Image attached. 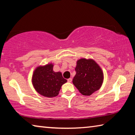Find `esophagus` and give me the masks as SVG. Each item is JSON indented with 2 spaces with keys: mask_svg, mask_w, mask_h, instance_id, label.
<instances>
[{
  "mask_svg": "<svg viewBox=\"0 0 135 135\" xmlns=\"http://www.w3.org/2000/svg\"><path fill=\"white\" fill-rule=\"evenodd\" d=\"M67 81H68V82H69V83H71V82L72 81V79H71V78L68 79L67 80Z\"/></svg>",
  "mask_w": 135,
  "mask_h": 135,
  "instance_id": "obj_1",
  "label": "esophagus"
}]
</instances>
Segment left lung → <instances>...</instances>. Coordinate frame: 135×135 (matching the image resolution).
Returning a JSON list of instances; mask_svg holds the SVG:
<instances>
[{
    "mask_svg": "<svg viewBox=\"0 0 135 135\" xmlns=\"http://www.w3.org/2000/svg\"><path fill=\"white\" fill-rule=\"evenodd\" d=\"M76 74L73 83L83 95L90 96L101 87L104 74L99 65L92 59L81 58L77 61Z\"/></svg>",
    "mask_w": 135,
    "mask_h": 135,
    "instance_id": "1",
    "label": "left lung"
}]
</instances>
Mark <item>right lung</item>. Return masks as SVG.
Listing matches in <instances>:
<instances>
[{
    "instance_id": "right-lung-1",
    "label": "right lung",
    "mask_w": 135,
    "mask_h": 135,
    "mask_svg": "<svg viewBox=\"0 0 135 135\" xmlns=\"http://www.w3.org/2000/svg\"><path fill=\"white\" fill-rule=\"evenodd\" d=\"M53 67L52 64L37 67L32 77V83L36 90L45 97H56L62 84L67 81L61 72H54Z\"/></svg>"
}]
</instances>
